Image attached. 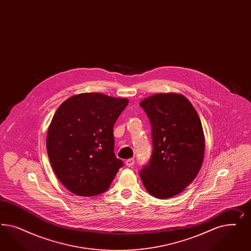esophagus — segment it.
<instances>
[{"label":"esophagus","instance_id":"obj_1","mask_svg":"<svg viewBox=\"0 0 251 251\" xmlns=\"http://www.w3.org/2000/svg\"><path fill=\"white\" fill-rule=\"evenodd\" d=\"M125 165L127 166V167H132L133 165H134V159L133 158H129V159H127L125 161Z\"/></svg>","mask_w":251,"mask_h":251}]
</instances>
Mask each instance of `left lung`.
<instances>
[{
	"label": "left lung",
	"instance_id": "obj_1",
	"mask_svg": "<svg viewBox=\"0 0 251 251\" xmlns=\"http://www.w3.org/2000/svg\"><path fill=\"white\" fill-rule=\"evenodd\" d=\"M152 126V152L141 173L145 190L167 199L182 192L201 167L205 141L201 122L189 99L176 93L141 101Z\"/></svg>",
	"mask_w": 251,
	"mask_h": 251
}]
</instances>
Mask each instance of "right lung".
<instances>
[{"label":"right lung","mask_w":251,"mask_h":251,"mask_svg":"<svg viewBox=\"0 0 251 251\" xmlns=\"http://www.w3.org/2000/svg\"><path fill=\"white\" fill-rule=\"evenodd\" d=\"M127 99L83 93L66 99L56 110L47 133V152L61 184L78 196L106 191L122 160L114 153L113 127Z\"/></svg>","instance_id":"obj_1"}]
</instances>
